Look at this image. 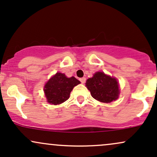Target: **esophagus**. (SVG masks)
Here are the masks:
<instances>
[{
  "label": "esophagus",
  "mask_w": 157,
  "mask_h": 157,
  "mask_svg": "<svg viewBox=\"0 0 157 157\" xmlns=\"http://www.w3.org/2000/svg\"><path fill=\"white\" fill-rule=\"evenodd\" d=\"M80 81L81 82V83L83 84L86 82V78H85V77H82V78L80 79Z\"/></svg>",
  "instance_id": "34e87169"
}]
</instances>
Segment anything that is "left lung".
I'll return each mask as SVG.
<instances>
[{"mask_svg": "<svg viewBox=\"0 0 157 157\" xmlns=\"http://www.w3.org/2000/svg\"><path fill=\"white\" fill-rule=\"evenodd\" d=\"M86 86L95 100L109 103L119 97L120 89L116 78L97 71L92 77L86 80Z\"/></svg>", "mask_w": 157, "mask_h": 157, "instance_id": "obj_1", "label": "left lung"}]
</instances>
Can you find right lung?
<instances>
[{
    "label": "right lung",
    "instance_id": "obj_1",
    "mask_svg": "<svg viewBox=\"0 0 157 157\" xmlns=\"http://www.w3.org/2000/svg\"><path fill=\"white\" fill-rule=\"evenodd\" d=\"M80 82L75 77H67L64 74L57 72L45 84L44 93L48 103L59 105L69 98L70 93Z\"/></svg>",
    "mask_w": 157,
    "mask_h": 157
}]
</instances>
